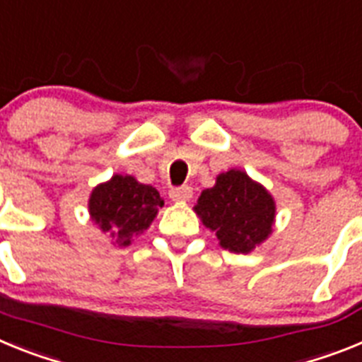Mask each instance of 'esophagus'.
Listing matches in <instances>:
<instances>
[{"instance_id": "esophagus-1", "label": "esophagus", "mask_w": 362, "mask_h": 362, "mask_svg": "<svg viewBox=\"0 0 362 362\" xmlns=\"http://www.w3.org/2000/svg\"><path fill=\"white\" fill-rule=\"evenodd\" d=\"M192 196H194V192H192L190 187H177V188H172L170 190V199L172 201H190Z\"/></svg>"}]
</instances>
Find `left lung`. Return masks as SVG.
<instances>
[{
    "label": "left lung",
    "instance_id": "8db88e82",
    "mask_svg": "<svg viewBox=\"0 0 362 362\" xmlns=\"http://www.w3.org/2000/svg\"><path fill=\"white\" fill-rule=\"evenodd\" d=\"M276 199L246 172H221L212 188L201 192L194 212L221 248L233 254H250L263 245L276 226Z\"/></svg>",
    "mask_w": 362,
    "mask_h": 362
}]
</instances>
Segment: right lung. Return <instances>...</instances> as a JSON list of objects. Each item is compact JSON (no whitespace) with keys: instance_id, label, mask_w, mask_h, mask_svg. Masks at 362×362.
<instances>
[{"instance_id":"right-lung-1","label":"right lung","mask_w":362,"mask_h":362,"mask_svg":"<svg viewBox=\"0 0 362 362\" xmlns=\"http://www.w3.org/2000/svg\"><path fill=\"white\" fill-rule=\"evenodd\" d=\"M165 201L152 185L139 183L134 175L114 174L92 188L88 214L112 245L129 246L158 217Z\"/></svg>"}]
</instances>
